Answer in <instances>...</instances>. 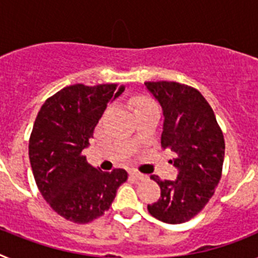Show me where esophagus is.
I'll use <instances>...</instances> for the list:
<instances>
[{
	"instance_id": "esophagus-1",
	"label": "esophagus",
	"mask_w": 258,
	"mask_h": 258,
	"mask_svg": "<svg viewBox=\"0 0 258 258\" xmlns=\"http://www.w3.org/2000/svg\"><path fill=\"white\" fill-rule=\"evenodd\" d=\"M131 175H132V177H133L134 179H140V181H142V179L147 178V175L142 174V173H140V172H138V170H132Z\"/></svg>"
}]
</instances>
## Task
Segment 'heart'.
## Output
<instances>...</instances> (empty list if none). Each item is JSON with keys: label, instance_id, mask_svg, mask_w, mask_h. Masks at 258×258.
Listing matches in <instances>:
<instances>
[{"label": "heart", "instance_id": "1", "mask_svg": "<svg viewBox=\"0 0 258 258\" xmlns=\"http://www.w3.org/2000/svg\"><path fill=\"white\" fill-rule=\"evenodd\" d=\"M147 106H156V104H155L151 99H149V98H140V99H137L136 102L137 109H140L142 108V107H147Z\"/></svg>", "mask_w": 258, "mask_h": 258}]
</instances>
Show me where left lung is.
Segmentation results:
<instances>
[{
  "label": "left lung",
  "instance_id": "obj_1",
  "mask_svg": "<svg viewBox=\"0 0 258 258\" xmlns=\"http://www.w3.org/2000/svg\"><path fill=\"white\" fill-rule=\"evenodd\" d=\"M164 115L161 147L177 157L175 181L151 175L160 186V198L147 206L150 214L165 223H182L195 217L213 197L222 174L225 140L213 109L197 89L174 81H147Z\"/></svg>",
  "mask_w": 258,
  "mask_h": 258
}]
</instances>
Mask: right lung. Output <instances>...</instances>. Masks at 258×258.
Masks as SVG:
<instances>
[{
	"mask_svg": "<svg viewBox=\"0 0 258 258\" xmlns=\"http://www.w3.org/2000/svg\"><path fill=\"white\" fill-rule=\"evenodd\" d=\"M122 92L116 84L70 85L47 98L37 113L28 146L33 177L52 211L71 222L101 217L127 179L126 170L103 172L83 155L107 103Z\"/></svg>",
	"mask_w": 258,
	"mask_h": 258,
	"instance_id": "1",
	"label": "right lung"
}]
</instances>
